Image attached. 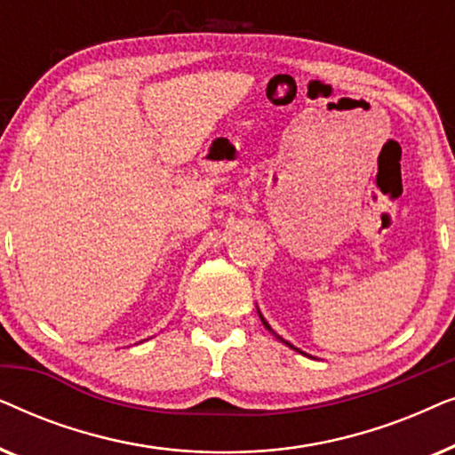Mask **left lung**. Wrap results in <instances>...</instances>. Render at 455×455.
<instances>
[{"instance_id":"obj_1","label":"left lung","mask_w":455,"mask_h":455,"mask_svg":"<svg viewBox=\"0 0 455 455\" xmlns=\"http://www.w3.org/2000/svg\"><path fill=\"white\" fill-rule=\"evenodd\" d=\"M260 321H263V323H265V319H263V316H260ZM265 327H267V329H271L269 325H267V323H265ZM283 344H288V341H283ZM288 346H290V347H294V346H291V344H288ZM294 350H298V347H294Z\"/></svg>"}]
</instances>
